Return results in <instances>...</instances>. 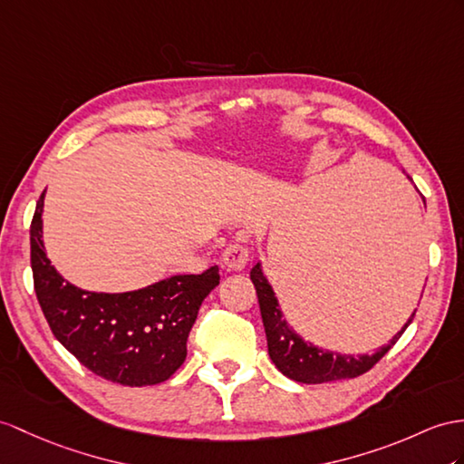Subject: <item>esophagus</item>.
Returning a JSON list of instances; mask_svg holds the SVG:
<instances>
[{
    "label": "esophagus",
    "instance_id": "esophagus-1",
    "mask_svg": "<svg viewBox=\"0 0 464 464\" xmlns=\"http://www.w3.org/2000/svg\"><path fill=\"white\" fill-rule=\"evenodd\" d=\"M226 271H242L247 264V250L242 244H230L222 254Z\"/></svg>",
    "mask_w": 464,
    "mask_h": 464
}]
</instances>
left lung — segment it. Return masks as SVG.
<instances>
[{"label":"left lung","mask_w":464,"mask_h":464,"mask_svg":"<svg viewBox=\"0 0 464 464\" xmlns=\"http://www.w3.org/2000/svg\"><path fill=\"white\" fill-rule=\"evenodd\" d=\"M408 179L411 180L410 175ZM250 279L257 293L271 362L276 364V368L281 372V374L301 383H326V382L348 380V378H356L360 374H364V372H368L383 354L388 353L415 317V311H413L401 329L393 334L392 341L386 346L378 348L376 353L372 354L333 353V350H324L317 344L307 343L299 333L291 329L289 323L284 317V313L279 309L276 291L271 287L266 274L262 271V262H257L252 267Z\"/></svg>","instance_id":"1"}]
</instances>
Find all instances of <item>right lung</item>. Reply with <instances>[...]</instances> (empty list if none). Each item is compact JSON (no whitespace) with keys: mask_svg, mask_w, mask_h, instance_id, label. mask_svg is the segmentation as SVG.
Returning a JSON list of instances; mask_svg holds the SVG:
<instances>
[{"mask_svg":"<svg viewBox=\"0 0 464 464\" xmlns=\"http://www.w3.org/2000/svg\"><path fill=\"white\" fill-rule=\"evenodd\" d=\"M44 193L31 222V269L51 331L78 362L121 386H155L187 358V338L202 301L220 284L218 266L171 276L123 293L86 291L66 281L44 252Z\"/></svg>","mask_w":464,"mask_h":464,"instance_id":"1","label":"right lung"}]
</instances>
